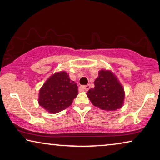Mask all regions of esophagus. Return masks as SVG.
I'll return each instance as SVG.
<instances>
[{
	"instance_id": "34e87169",
	"label": "esophagus",
	"mask_w": 160,
	"mask_h": 160,
	"mask_svg": "<svg viewBox=\"0 0 160 160\" xmlns=\"http://www.w3.org/2000/svg\"><path fill=\"white\" fill-rule=\"evenodd\" d=\"M81 88H82V90H84V91H87L90 89V85H82V86H81Z\"/></svg>"
}]
</instances>
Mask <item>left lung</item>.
Here are the masks:
<instances>
[{
    "label": "left lung",
    "mask_w": 160,
    "mask_h": 160,
    "mask_svg": "<svg viewBox=\"0 0 160 160\" xmlns=\"http://www.w3.org/2000/svg\"><path fill=\"white\" fill-rule=\"evenodd\" d=\"M94 85L87 96L95 107L106 111H115L124 104V88L111 70L101 69Z\"/></svg>",
    "instance_id": "8db88e82"
}]
</instances>
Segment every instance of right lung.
I'll return each instance as SVG.
<instances>
[{
	"label": "right lung",
	"instance_id": "obj_1",
	"mask_svg": "<svg viewBox=\"0 0 160 160\" xmlns=\"http://www.w3.org/2000/svg\"><path fill=\"white\" fill-rule=\"evenodd\" d=\"M78 94L77 83L66 71L57 72L48 78L39 91L38 103L51 114L69 107Z\"/></svg>",
	"mask_w": 160,
	"mask_h": 160
}]
</instances>
